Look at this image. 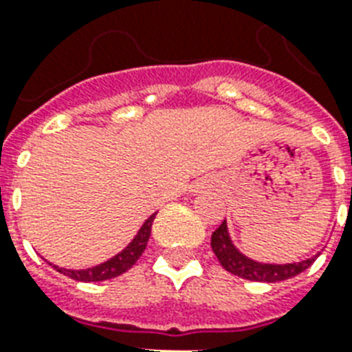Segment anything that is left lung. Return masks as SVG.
<instances>
[{"mask_svg":"<svg viewBox=\"0 0 352 352\" xmlns=\"http://www.w3.org/2000/svg\"><path fill=\"white\" fill-rule=\"evenodd\" d=\"M212 250H214V254L217 256L225 270L239 276V278L250 279V281H261V283H276V281L294 278V276H298V274L311 267L312 263L316 261V257L320 256V254H316V256L309 257V259H301L298 263H283V265L256 261V259L245 256L234 245V241L228 234L226 219L212 234Z\"/></svg>","mask_w":352,"mask_h":352,"instance_id":"left-lung-1","label":"left lung"}]
</instances>
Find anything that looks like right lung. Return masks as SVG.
<instances>
[{"instance_id": "obj_1", "label": "right lung", "mask_w": 352, "mask_h": 352, "mask_svg": "<svg viewBox=\"0 0 352 352\" xmlns=\"http://www.w3.org/2000/svg\"><path fill=\"white\" fill-rule=\"evenodd\" d=\"M155 215H157V212L144 221V225L140 226V230L133 237L131 243L124 250L118 252L117 256L109 257L107 261L100 263V265H95V267L91 268H78V270H74V268H62L58 267V265H52V267L56 268L60 274H63V276L76 279V281H84V283H89V281H106V279L117 278L120 274L127 272L137 263L138 257L142 256V252L146 250L149 235H151V225H153Z\"/></svg>"}]
</instances>
